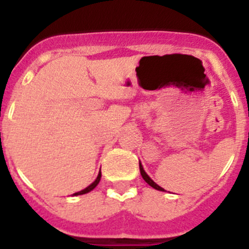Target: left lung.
Segmentation results:
<instances>
[{
  "label": "left lung",
  "mask_w": 249,
  "mask_h": 249,
  "mask_svg": "<svg viewBox=\"0 0 249 249\" xmlns=\"http://www.w3.org/2000/svg\"><path fill=\"white\" fill-rule=\"evenodd\" d=\"M140 171H141V176H142V178H143L144 181H146L147 183L149 184V186H151V187H153V188H155V190H157V191H164L163 188H162V187H160V186H158L157 183H156V182H153V181H152L151 178H149V176L147 175L146 172H144L143 166H142V164H141V162H140Z\"/></svg>",
  "instance_id": "left-lung-1"
}]
</instances>
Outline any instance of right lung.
Masks as SVG:
<instances>
[{
	"mask_svg": "<svg viewBox=\"0 0 249 249\" xmlns=\"http://www.w3.org/2000/svg\"><path fill=\"white\" fill-rule=\"evenodd\" d=\"M100 179H101V172L98 173L97 178H96V181H94L93 183H91V184H89V186L87 187V188H85V190L80 191V192H76V193H74L73 196H80V195H85V193H89V192H91V191L93 190L94 187H96V186H97L98 183H100Z\"/></svg>",
	"mask_w": 249,
	"mask_h": 249,
	"instance_id": "add662e5",
	"label": "right lung"
}]
</instances>
